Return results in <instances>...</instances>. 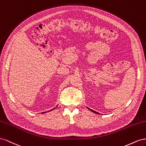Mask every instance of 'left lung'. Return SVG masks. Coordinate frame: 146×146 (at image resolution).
Segmentation results:
<instances>
[{
    "instance_id": "left-lung-1",
    "label": "left lung",
    "mask_w": 146,
    "mask_h": 146,
    "mask_svg": "<svg viewBox=\"0 0 146 146\" xmlns=\"http://www.w3.org/2000/svg\"><path fill=\"white\" fill-rule=\"evenodd\" d=\"M87 109H89V110H90V111H91L92 112H94V113H96V114H99V113H98V112H96V111H94V110H90V108H87Z\"/></svg>"
}]
</instances>
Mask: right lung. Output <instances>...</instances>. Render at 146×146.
I'll list each match as a JSON object with an SVG mask.
<instances>
[{
  "mask_svg": "<svg viewBox=\"0 0 146 146\" xmlns=\"http://www.w3.org/2000/svg\"><path fill=\"white\" fill-rule=\"evenodd\" d=\"M52 110H51V111H52ZM49 112V111H48ZM45 112H42V113H45Z\"/></svg>",
  "mask_w": 146,
  "mask_h": 146,
  "instance_id": "1",
  "label": "right lung"
}]
</instances>
